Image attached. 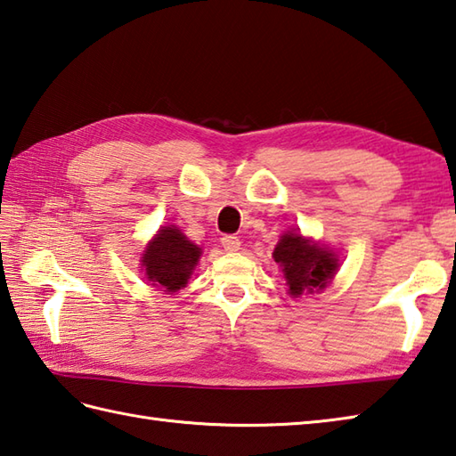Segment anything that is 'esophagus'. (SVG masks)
Segmentation results:
<instances>
[{
	"label": "esophagus",
	"instance_id": "obj_1",
	"mask_svg": "<svg viewBox=\"0 0 456 456\" xmlns=\"http://www.w3.org/2000/svg\"><path fill=\"white\" fill-rule=\"evenodd\" d=\"M220 241H222V248H224V252L234 254V252H238V249H240V238L238 236L226 234V236H222Z\"/></svg>",
	"mask_w": 456,
	"mask_h": 456
}]
</instances>
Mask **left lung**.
I'll return each instance as SVG.
<instances>
[{"label": "left lung", "instance_id": "obj_1", "mask_svg": "<svg viewBox=\"0 0 456 456\" xmlns=\"http://www.w3.org/2000/svg\"><path fill=\"white\" fill-rule=\"evenodd\" d=\"M273 259L280 264L289 287V295L314 293L327 287L338 269V257L332 249L295 232H285L273 249Z\"/></svg>", "mask_w": 456, "mask_h": 456}]
</instances>
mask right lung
<instances>
[{
	"label": "right lung",
	"instance_id": "1",
	"mask_svg": "<svg viewBox=\"0 0 456 456\" xmlns=\"http://www.w3.org/2000/svg\"><path fill=\"white\" fill-rule=\"evenodd\" d=\"M200 254L202 249L192 244L179 228L163 226L147 244L142 267L147 281L167 293H176L189 283Z\"/></svg>",
	"mask_w": 456,
	"mask_h": 456
}]
</instances>
